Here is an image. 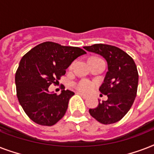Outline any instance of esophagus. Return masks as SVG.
Instances as JSON below:
<instances>
[{
	"label": "esophagus",
	"instance_id": "34e87169",
	"mask_svg": "<svg viewBox=\"0 0 154 154\" xmlns=\"http://www.w3.org/2000/svg\"><path fill=\"white\" fill-rule=\"evenodd\" d=\"M77 94L81 95V96H82L83 98H87V97H88V95H86V94H84L83 93H81V92H77Z\"/></svg>",
	"mask_w": 154,
	"mask_h": 154
}]
</instances>
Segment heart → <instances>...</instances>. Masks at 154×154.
I'll return each instance as SVG.
<instances>
[{
    "label": "heart",
    "mask_w": 154,
    "mask_h": 154,
    "mask_svg": "<svg viewBox=\"0 0 154 154\" xmlns=\"http://www.w3.org/2000/svg\"><path fill=\"white\" fill-rule=\"evenodd\" d=\"M75 88L82 92H89L94 89V83L89 80H81L74 85Z\"/></svg>",
    "instance_id": "obj_1"
}]
</instances>
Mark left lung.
Returning a JSON list of instances; mask_svg holds the SVG:
<instances>
[{"instance_id":"left-lung-1","label":"left lung","mask_w":154,"mask_h":154,"mask_svg":"<svg viewBox=\"0 0 154 154\" xmlns=\"http://www.w3.org/2000/svg\"><path fill=\"white\" fill-rule=\"evenodd\" d=\"M87 51L100 54L107 60L108 72L100 92L107 95V101H99L97 107L89 109L92 117L101 124L119 122L129 112L137 92L138 72L134 59L113 45L95 44L85 46Z\"/></svg>"}]
</instances>
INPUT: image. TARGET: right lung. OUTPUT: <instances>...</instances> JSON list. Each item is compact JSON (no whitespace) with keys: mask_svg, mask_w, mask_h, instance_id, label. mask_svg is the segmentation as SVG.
Segmentation results:
<instances>
[{"mask_svg":"<svg viewBox=\"0 0 154 154\" xmlns=\"http://www.w3.org/2000/svg\"><path fill=\"white\" fill-rule=\"evenodd\" d=\"M85 53L78 47L46 42L23 56L15 75L17 96L32 122L52 126L64 117L74 93L64 89L57 95L49 93L48 88L59 83L71 63Z\"/></svg>","mask_w":154,"mask_h":154,"instance_id":"1","label":"right lung"}]
</instances>
